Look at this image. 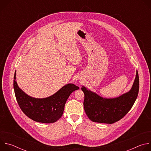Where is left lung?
Masks as SVG:
<instances>
[{
  "label": "left lung",
  "mask_w": 151,
  "mask_h": 151,
  "mask_svg": "<svg viewBox=\"0 0 151 151\" xmlns=\"http://www.w3.org/2000/svg\"><path fill=\"white\" fill-rule=\"evenodd\" d=\"M84 93L83 107L90 120L99 123L113 124L122 119L132 109L139 93L138 72L130 91L114 99L103 98L82 87Z\"/></svg>",
  "instance_id": "8db88e82"
}]
</instances>
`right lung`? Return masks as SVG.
<instances>
[{
    "label": "right lung",
    "mask_w": 151,
    "mask_h": 151,
    "mask_svg": "<svg viewBox=\"0 0 151 151\" xmlns=\"http://www.w3.org/2000/svg\"><path fill=\"white\" fill-rule=\"evenodd\" d=\"M14 89L18 104L24 114L31 119L42 123H53L62 116L64 105L70 94L79 88L69 83L50 97L36 99L26 94L20 89L16 81V71L14 77Z\"/></svg>",
    "instance_id": "1"
}]
</instances>
